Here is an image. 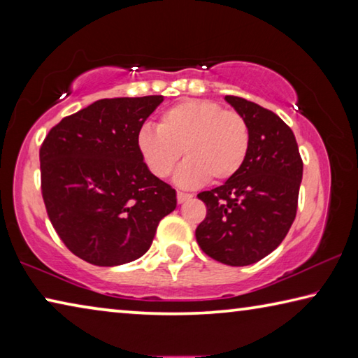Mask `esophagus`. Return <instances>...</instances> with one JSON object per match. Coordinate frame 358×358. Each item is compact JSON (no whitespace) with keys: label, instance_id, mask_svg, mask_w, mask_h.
Returning <instances> with one entry per match:
<instances>
[{"label":"esophagus","instance_id":"esophagus-1","mask_svg":"<svg viewBox=\"0 0 358 358\" xmlns=\"http://www.w3.org/2000/svg\"><path fill=\"white\" fill-rule=\"evenodd\" d=\"M191 197H192L191 194H187V192H181V191L177 192V201H178V203H183V202H186V201H189Z\"/></svg>","mask_w":358,"mask_h":358}]
</instances>
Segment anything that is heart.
I'll list each match as a JSON object with an SVG mask.
<instances>
[{"label":"heart","mask_w":358,"mask_h":358,"mask_svg":"<svg viewBox=\"0 0 358 358\" xmlns=\"http://www.w3.org/2000/svg\"><path fill=\"white\" fill-rule=\"evenodd\" d=\"M250 143L243 115L201 99L178 102L161 115L157 128L143 126L137 134L138 153L157 178L169 177L185 153L187 161L175 177L185 187L232 178L245 164Z\"/></svg>","instance_id":"obj_1"}]
</instances>
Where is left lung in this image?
I'll return each instance as SVG.
<instances>
[{
    "label": "left lung",
    "mask_w": 358,
    "mask_h": 358,
    "mask_svg": "<svg viewBox=\"0 0 358 358\" xmlns=\"http://www.w3.org/2000/svg\"><path fill=\"white\" fill-rule=\"evenodd\" d=\"M251 132L237 175L197 194L207 216L196 229L201 250L217 262L245 266L268 256L296 215L303 161L292 129L276 113L238 96H226Z\"/></svg>",
    "instance_id": "obj_1"
}]
</instances>
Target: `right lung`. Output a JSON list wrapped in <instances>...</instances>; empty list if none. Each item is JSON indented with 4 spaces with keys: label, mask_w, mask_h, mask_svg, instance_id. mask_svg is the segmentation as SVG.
<instances>
[{
    "label": "right lung",
    "mask_w": 358,
    "mask_h": 358,
    "mask_svg": "<svg viewBox=\"0 0 358 358\" xmlns=\"http://www.w3.org/2000/svg\"><path fill=\"white\" fill-rule=\"evenodd\" d=\"M164 96L99 99L63 118L39 151L42 197L71 252L99 266L142 257L177 192L155 177L137 134Z\"/></svg>",
    "instance_id": "obj_1"
}]
</instances>
